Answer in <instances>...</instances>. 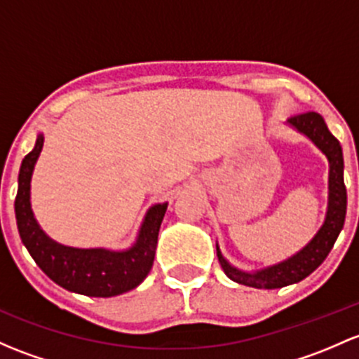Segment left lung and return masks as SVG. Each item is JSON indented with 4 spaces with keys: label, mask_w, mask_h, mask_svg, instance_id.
Listing matches in <instances>:
<instances>
[{
    "label": "left lung",
    "mask_w": 359,
    "mask_h": 359,
    "mask_svg": "<svg viewBox=\"0 0 359 359\" xmlns=\"http://www.w3.org/2000/svg\"><path fill=\"white\" fill-rule=\"evenodd\" d=\"M287 126L304 137H308L316 146L329 161V201H327V213L322 227L313 236V239L294 252L289 258L273 265L258 270H243L233 266L222 252L217 243V256L222 269L230 280L241 285L255 289H280L285 285L297 284L309 273H313L323 259L329 256L330 249L337 241L339 233L344 227L346 208H348V192L344 186V158L342 148L337 139L330 134L325 120L320 113L309 111L303 115L292 116L287 120Z\"/></svg>",
    "instance_id": "obj_1"
}]
</instances>
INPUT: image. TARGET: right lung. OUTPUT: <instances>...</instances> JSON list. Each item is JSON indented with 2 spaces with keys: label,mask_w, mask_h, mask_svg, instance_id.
Returning <instances> with one entry per match:
<instances>
[{
  "label": "right lung",
  "mask_w": 359,
  "mask_h": 359,
  "mask_svg": "<svg viewBox=\"0 0 359 359\" xmlns=\"http://www.w3.org/2000/svg\"><path fill=\"white\" fill-rule=\"evenodd\" d=\"M43 146L44 134L39 132L34 149L22 160L15 198L18 233L29 255L53 282L70 292L111 297L135 289L153 266L158 232L168 203L149 206L135 241L127 249L74 248L56 243L37 224L30 205V180Z\"/></svg>",
  "instance_id": "1"
}]
</instances>
